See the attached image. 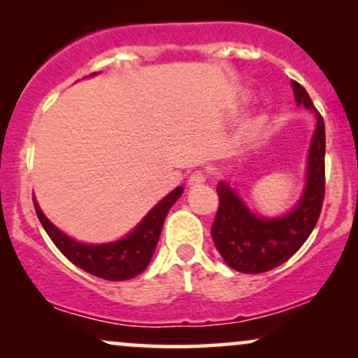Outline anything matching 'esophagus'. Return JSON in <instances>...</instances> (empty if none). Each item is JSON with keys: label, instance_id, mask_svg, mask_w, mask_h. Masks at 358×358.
Instances as JSON below:
<instances>
[{"label": "esophagus", "instance_id": "esophagus-1", "mask_svg": "<svg viewBox=\"0 0 358 358\" xmlns=\"http://www.w3.org/2000/svg\"><path fill=\"white\" fill-rule=\"evenodd\" d=\"M205 180H207V176H205L202 170L193 171V173L190 175V178H188V185H190V187H196V185L205 183Z\"/></svg>", "mask_w": 358, "mask_h": 358}]
</instances>
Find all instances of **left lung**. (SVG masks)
I'll return each instance as SVG.
<instances>
[{"label": "left lung", "mask_w": 358, "mask_h": 358, "mask_svg": "<svg viewBox=\"0 0 358 358\" xmlns=\"http://www.w3.org/2000/svg\"><path fill=\"white\" fill-rule=\"evenodd\" d=\"M293 84L298 106L313 110L316 129L308 156L306 185L294 208L278 219L252 213L231 185L220 182L219 208L212 224V239L224 261L239 273L259 274L278 268L305 244L318 222L324 199V122L310 96L296 80Z\"/></svg>", "instance_id": "1"}]
</instances>
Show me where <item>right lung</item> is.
Here are the masks:
<instances>
[{
	"label": "right lung",
	"instance_id": "obj_1",
	"mask_svg": "<svg viewBox=\"0 0 358 358\" xmlns=\"http://www.w3.org/2000/svg\"><path fill=\"white\" fill-rule=\"evenodd\" d=\"M182 193L183 187H176L162 202L151 208L150 213L139 222L129 236L121 241L109 242V244H84V242L71 239L43 215L35 200L34 203L36 215L48 237L69 261L92 276L108 279V281H124V279L141 274L150 264L166 213Z\"/></svg>",
	"mask_w": 358,
	"mask_h": 358
}]
</instances>
